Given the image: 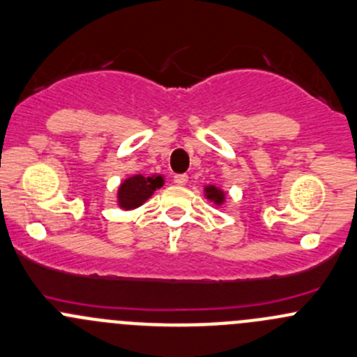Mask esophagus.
Segmentation results:
<instances>
[{
  "mask_svg": "<svg viewBox=\"0 0 357 357\" xmlns=\"http://www.w3.org/2000/svg\"><path fill=\"white\" fill-rule=\"evenodd\" d=\"M172 181H174L176 185L183 186V185H186V183H188V176H186V174H174Z\"/></svg>",
  "mask_w": 357,
  "mask_h": 357,
  "instance_id": "1",
  "label": "esophagus"
}]
</instances>
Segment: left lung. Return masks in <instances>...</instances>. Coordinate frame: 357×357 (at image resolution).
I'll return each instance as SVG.
<instances>
[{
	"label": "left lung",
	"mask_w": 357,
	"mask_h": 357,
	"mask_svg": "<svg viewBox=\"0 0 357 357\" xmlns=\"http://www.w3.org/2000/svg\"><path fill=\"white\" fill-rule=\"evenodd\" d=\"M206 193H207V199L209 200H214L216 204L223 202V199H225L223 192H221V190H218L216 186H207Z\"/></svg>",
	"instance_id": "1"
}]
</instances>
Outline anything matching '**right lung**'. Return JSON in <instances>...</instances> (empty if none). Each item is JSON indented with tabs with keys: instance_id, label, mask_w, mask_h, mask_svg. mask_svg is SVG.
I'll list each match as a JSON object with an SVG mask.
<instances>
[{
	"instance_id": "obj_1",
	"label": "right lung",
	"mask_w": 357,
	"mask_h": 357,
	"mask_svg": "<svg viewBox=\"0 0 357 357\" xmlns=\"http://www.w3.org/2000/svg\"><path fill=\"white\" fill-rule=\"evenodd\" d=\"M164 185L162 176H153V178H144L137 174L132 178L126 179L119 190V202L123 209H134L139 207L146 199H150L151 193Z\"/></svg>"
}]
</instances>
